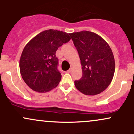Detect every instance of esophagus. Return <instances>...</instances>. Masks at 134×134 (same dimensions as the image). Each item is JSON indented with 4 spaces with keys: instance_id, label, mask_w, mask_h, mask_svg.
<instances>
[{
    "instance_id": "34e87169",
    "label": "esophagus",
    "mask_w": 134,
    "mask_h": 134,
    "mask_svg": "<svg viewBox=\"0 0 134 134\" xmlns=\"http://www.w3.org/2000/svg\"><path fill=\"white\" fill-rule=\"evenodd\" d=\"M72 67H70V69H69V70H67V73H70V72H72Z\"/></svg>"
}]
</instances>
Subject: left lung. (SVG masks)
Wrapping results in <instances>:
<instances>
[{"label": "left lung", "mask_w": 134, "mask_h": 134, "mask_svg": "<svg viewBox=\"0 0 134 134\" xmlns=\"http://www.w3.org/2000/svg\"><path fill=\"white\" fill-rule=\"evenodd\" d=\"M79 53L82 76L75 81L76 87L86 95L98 94L108 87L115 73L113 52L103 38L93 32L70 33Z\"/></svg>", "instance_id": "obj_1"}]
</instances>
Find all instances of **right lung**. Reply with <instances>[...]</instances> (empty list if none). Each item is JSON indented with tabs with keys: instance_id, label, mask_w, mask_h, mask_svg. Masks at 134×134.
<instances>
[{
	"instance_id": "obj_1",
	"label": "right lung",
	"mask_w": 134,
	"mask_h": 134,
	"mask_svg": "<svg viewBox=\"0 0 134 134\" xmlns=\"http://www.w3.org/2000/svg\"><path fill=\"white\" fill-rule=\"evenodd\" d=\"M70 40L62 31H43L32 38L23 49L19 60L21 75L26 84L38 93L56 87L62 75L57 69L58 48Z\"/></svg>"
}]
</instances>
